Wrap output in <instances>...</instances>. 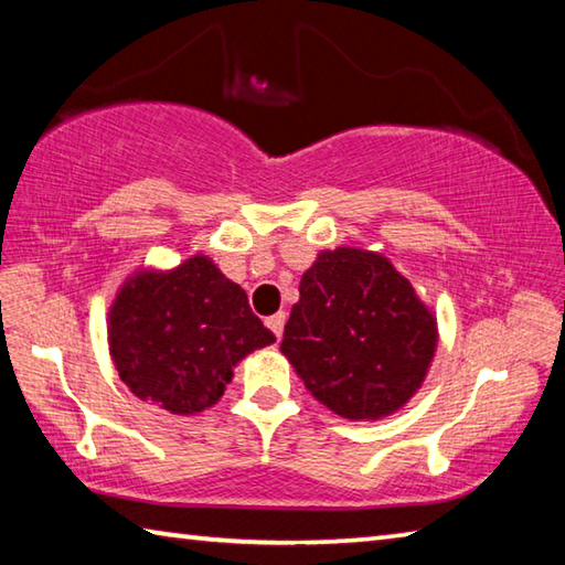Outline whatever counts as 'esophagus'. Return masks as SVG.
Instances as JSON below:
<instances>
[{"label": "esophagus", "instance_id": "esophagus-1", "mask_svg": "<svg viewBox=\"0 0 565 565\" xmlns=\"http://www.w3.org/2000/svg\"><path fill=\"white\" fill-rule=\"evenodd\" d=\"M284 323H286V313H284V311L274 313V317L266 319V327H269V329L274 331V337H276V339H281V333H284Z\"/></svg>", "mask_w": 565, "mask_h": 565}]
</instances>
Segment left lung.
<instances>
[{
  "instance_id": "1",
  "label": "left lung",
  "mask_w": 565,
  "mask_h": 565,
  "mask_svg": "<svg viewBox=\"0 0 565 565\" xmlns=\"http://www.w3.org/2000/svg\"><path fill=\"white\" fill-rule=\"evenodd\" d=\"M436 317L386 256L321 252L299 284L281 353L311 396L349 420H379L424 384Z\"/></svg>"
}]
</instances>
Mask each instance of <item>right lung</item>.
Listing matches in <instances>:
<instances>
[{"label":"right lung","instance_id":"obj_1","mask_svg":"<svg viewBox=\"0 0 565 565\" xmlns=\"http://www.w3.org/2000/svg\"><path fill=\"white\" fill-rule=\"evenodd\" d=\"M107 323L119 379L137 398L177 416L214 406L236 363L276 341L242 286L202 254L171 271H134Z\"/></svg>","mask_w":565,"mask_h":565}]
</instances>
